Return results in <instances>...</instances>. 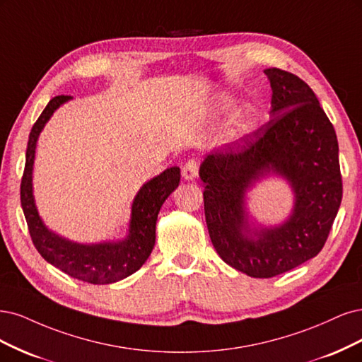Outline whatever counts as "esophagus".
I'll return each instance as SVG.
<instances>
[{"mask_svg":"<svg viewBox=\"0 0 362 362\" xmlns=\"http://www.w3.org/2000/svg\"><path fill=\"white\" fill-rule=\"evenodd\" d=\"M182 174L186 180H192L198 174V162L195 159H189L182 168Z\"/></svg>","mask_w":362,"mask_h":362,"instance_id":"obj_1","label":"esophagus"}]
</instances>
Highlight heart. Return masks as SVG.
<instances>
[{"instance_id": "obj_1", "label": "heart", "mask_w": 362, "mask_h": 362, "mask_svg": "<svg viewBox=\"0 0 362 362\" xmlns=\"http://www.w3.org/2000/svg\"><path fill=\"white\" fill-rule=\"evenodd\" d=\"M236 103L238 100L233 96H223L219 99V110L228 112L236 107ZM255 123H257V114H255V111L252 108L243 110L236 115V119L233 120V135L242 136L250 134L254 129Z\"/></svg>"}]
</instances>
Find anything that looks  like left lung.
I'll use <instances>...</instances> for the list:
<instances>
[{
    "label": "left lung",
    "instance_id": "8db88e82",
    "mask_svg": "<svg viewBox=\"0 0 362 362\" xmlns=\"http://www.w3.org/2000/svg\"><path fill=\"white\" fill-rule=\"evenodd\" d=\"M271 120L207 155L200 167L204 215L219 257L252 278H272L316 257L343 198L334 126L299 76L266 69ZM287 178L296 206L284 225L250 233L244 194L267 173Z\"/></svg>",
    "mask_w": 362,
    "mask_h": 362
}]
</instances>
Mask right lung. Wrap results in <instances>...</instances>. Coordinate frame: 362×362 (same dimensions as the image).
I'll use <instances>...</instances> for the list:
<instances>
[{"label": "right lung", "mask_w": 362, "mask_h": 362, "mask_svg": "<svg viewBox=\"0 0 362 362\" xmlns=\"http://www.w3.org/2000/svg\"><path fill=\"white\" fill-rule=\"evenodd\" d=\"M71 96H55L46 105L30 132L25 170L21 180V204L34 247L42 257L64 274L90 284H111L132 275L144 264L155 247L156 219L167 197L177 188L180 168H167L138 191L132 203L129 233L119 242L76 243L46 228L33 197V164L37 138L57 108Z\"/></svg>", "instance_id": "right-lung-1"}]
</instances>
